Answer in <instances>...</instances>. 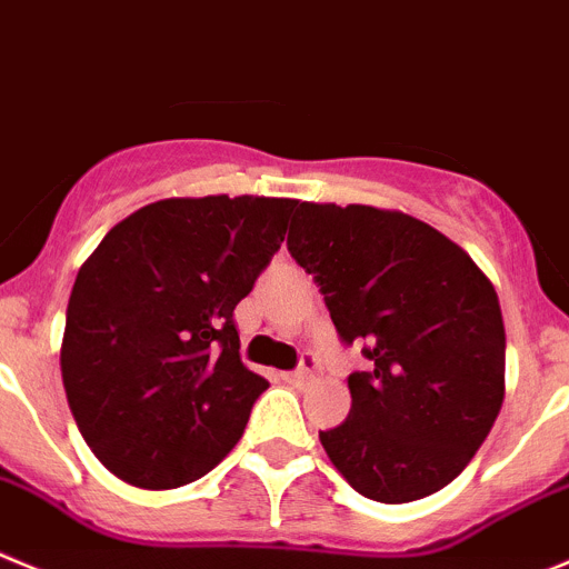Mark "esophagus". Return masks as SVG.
<instances>
[{
    "mask_svg": "<svg viewBox=\"0 0 569 569\" xmlns=\"http://www.w3.org/2000/svg\"><path fill=\"white\" fill-rule=\"evenodd\" d=\"M311 373H315V359L311 357H302V365L297 370H291V373H283L286 381H291V385H302V381H309Z\"/></svg>",
    "mask_w": 569,
    "mask_h": 569,
    "instance_id": "34e87169",
    "label": "esophagus"
}]
</instances>
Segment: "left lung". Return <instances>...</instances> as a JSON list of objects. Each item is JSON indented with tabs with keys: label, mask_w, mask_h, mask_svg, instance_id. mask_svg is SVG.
<instances>
[{
	"label": "left lung",
	"mask_w": 569,
	"mask_h": 569,
	"mask_svg": "<svg viewBox=\"0 0 569 569\" xmlns=\"http://www.w3.org/2000/svg\"><path fill=\"white\" fill-rule=\"evenodd\" d=\"M289 252L320 286L345 342L350 412L320 443L362 497L423 500L469 466L506 398L497 291L463 247L401 210L300 201Z\"/></svg>",
	"instance_id": "1"
}]
</instances>
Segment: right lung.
Wrapping results in <instances>:
<instances>
[{
    "label": "right lung",
    "instance_id": "obj_1",
    "mask_svg": "<svg viewBox=\"0 0 569 569\" xmlns=\"http://www.w3.org/2000/svg\"><path fill=\"white\" fill-rule=\"evenodd\" d=\"M297 199H162L78 269L61 342L69 410L94 458L148 491L199 480L241 440L269 381L241 362L232 311Z\"/></svg>",
    "mask_w": 569,
    "mask_h": 569
}]
</instances>
